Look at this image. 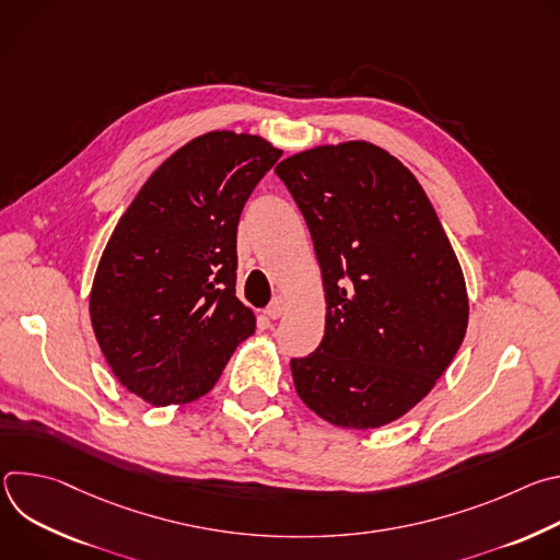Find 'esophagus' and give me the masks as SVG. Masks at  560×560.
<instances>
[{"label":"esophagus","instance_id":"esophagus-1","mask_svg":"<svg viewBox=\"0 0 560 560\" xmlns=\"http://www.w3.org/2000/svg\"><path fill=\"white\" fill-rule=\"evenodd\" d=\"M283 312H285V301H283L281 296L272 299V301H270V305L266 307V314H268L270 318H279Z\"/></svg>","mask_w":560,"mask_h":560}]
</instances>
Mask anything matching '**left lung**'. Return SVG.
<instances>
[{"mask_svg": "<svg viewBox=\"0 0 560 560\" xmlns=\"http://www.w3.org/2000/svg\"><path fill=\"white\" fill-rule=\"evenodd\" d=\"M310 230L326 288V335L292 359L301 401L352 430L392 423L434 387L467 328V292L445 230L385 150L350 141L275 168Z\"/></svg>", "mask_w": 560, "mask_h": 560, "instance_id": "left-lung-1", "label": "left lung"}]
</instances>
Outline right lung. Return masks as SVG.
<instances>
[{"label": "right lung", "instance_id": "obj_1", "mask_svg": "<svg viewBox=\"0 0 560 560\" xmlns=\"http://www.w3.org/2000/svg\"><path fill=\"white\" fill-rule=\"evenodd\" d=\"M281 150L208 132L141 186L102 255L91 318L115 376L152 406L212 389L255 314L236 299V225Z\"/></svg>", "mask_w": 560, "mask_h": 560}]
</instances>
